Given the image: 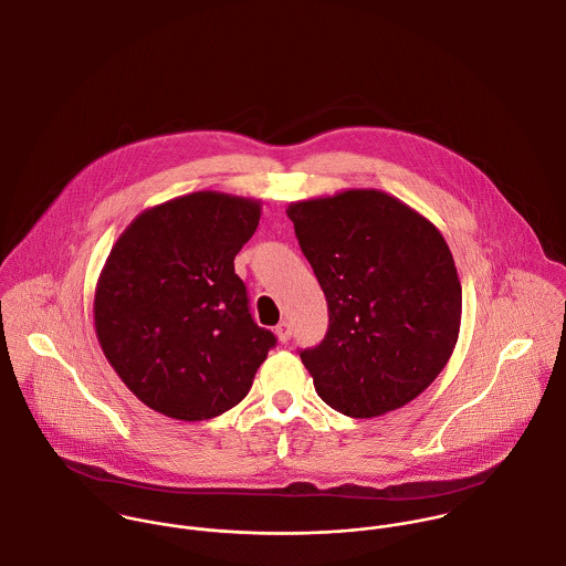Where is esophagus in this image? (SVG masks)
<instances>
[{
	"mask_svg": "<svg viewBox=\"0 0 566 566\" xmlns=\"http://www.w3.org/2000/svg\"><path fill=\"white\" fill-rule=\"evenodd\" d=\"M291 333H293V328H291L289 322H280V324L275 326V335H277V339H280L282 344H286V342L291 339Z\"/></svg>",
	"mask_w": 566,
	"mask_h": 566,
	"instance_id": "34e87169",
	"label": "esophagus"
}]
</instances>
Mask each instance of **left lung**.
<instances>
[{
	"label": "left lung",
	"mask_w": 566,
	"mask_h": 566,
	"mask_svg": "<svg viewBox=\"0 0 566 566\" xmlns=\"http://www.w3.org/2000/svg\"><path fill=\"white\" fill-rule=\"evenodd\" d=\"M286 213L328 302L326 337L300 350L317 395L355 419L417 399L461 328V282L441 231L377 189L293 202Z\"/></svg>",
	"instance_id": "obj_1"
}]
</instances>
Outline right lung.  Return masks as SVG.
Returning a JSON list of instances; mask_svg holds the SVG:
<instances>
[{"label": "right lung", "instance_id": "right-lung-1", "mask_svg": "<svg viewBox=\"0 0 566 566\" xmlns=\"http://www.w3.org/2000/svg\"><path fill=\"white\" fill-rule=\"evenodd\" d=\"M258 222V200L196 191L143 211L112 247L94 328L109 366L151 410L202 421L249 395L277 342L253 322L233 269Z\"/></svg>", "mask_w": 566, "mask_h": 566}]
</instances>
